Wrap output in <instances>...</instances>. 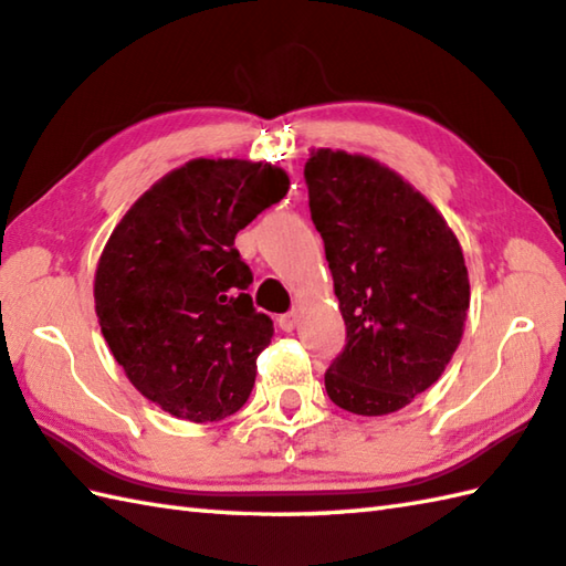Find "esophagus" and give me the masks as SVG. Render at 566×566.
Segmentation results:
<instances>
[{"instance_id":"esophagus-1","label":"esophagus","mask_w":566,"mask_h":566,"mask_svg":"<svg viewBox=\"0 0 566 566\" xmlns=\"http://www.w3.org/2000/svg\"><path fill=\"white\" fill-rule=\"evenodd\" d=\"M296 324H298V312H290V314L280 316V328L286 331V334H290V331H294Z\"/></svg>"}]
</instances>
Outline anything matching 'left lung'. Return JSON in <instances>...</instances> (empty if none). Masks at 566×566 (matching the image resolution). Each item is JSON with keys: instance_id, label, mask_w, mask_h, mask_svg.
<instances>
[{"instance_id": "left-lung-1", "label": "left lung", "mask_w": 566, "mask_h": 566, "mask_svg": "<svg viewBox=\"0 0 566 566\" xmlns=\"http://www.w3.org/2000/svg\"><path fill=\"white\" fill-rule=\"evenodd\" d=\"M304 176L348 331L326 392L346 412L392 415L441 378L461 343L471 284L459 238L365 154L312 149Z\"/></svg>"}]
</instances>
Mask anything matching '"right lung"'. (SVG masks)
<instances>
[{"instance_id":"right-lung-1","label":"right lung","mask_w":566,"mask_h":566,"mask_svg":"<svg viewBox=\"0 0 566 566\" xmlns=\"http://www.w3.org/2000/svg\"><path fill=\"white\" fill-rule=\"evenodd\" d=\"M282 166L191 159L144 191L107 238L95 314L127 380L188 422H220L248 402L274 336L252 308V270L235 235L282 201Z\"/></svg>"}]
</instances>
